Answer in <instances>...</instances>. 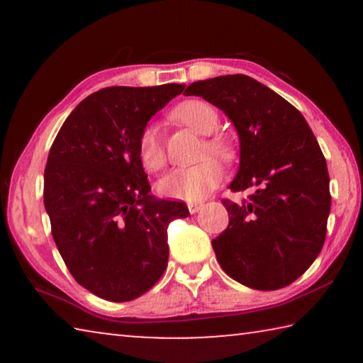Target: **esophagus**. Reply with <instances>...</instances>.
Returning a JSON list of instances; mask_svg holds the SVG:
<instances>
[{
	"instance_id": "esophagus-1",
	"label": "esophagus",
	"mask_w": 363,
	"mask_h": 363,
	"mask_svg": "<svg viewBox=\"0 0 363 363\" xmlns=\"http://www.w3.org/2000/svg\"><path fill=\"white\" fill-rule=\"evenodd\" d=\"M187 208H189L190 214H195V213H199L201 208H203V201H189Z\"/></svg>"
}]
</instances>
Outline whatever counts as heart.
<instances>
[{
    "mask_svg": "<svg viewBox=\"0 0 363 363\" xmlns=\"http://www.w3.org/2000/svg\"><path fill=\"white\" fill-rule=\"evenodd\" d=\"M173 116L182 125L199 134H210L218 128L219 113L210 102L189 99L181 102L173 110ZM138 157L147 171L157 173L167 164V155L157 126L145 125L138 136ZM214 155L224 163H232L237 158V147L224 134H211L201 145L199 163L187 168H177L158 181L157 190L162 196L176 200L199 201L219 186L223 181V167L208 155ZM207 158L205 159L204 157Z\"/></svg>",
    "mask_w": 363,
    "mask_h": 363,
    "instance_id": "heart-1",
    "label": "heart"
}]
</instances>
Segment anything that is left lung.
Wrapping results in <instances>:
<instances>
[{"instance_id": "1", "label": "left lung", "mask_w": 363, "mask_h": 363, "mask_svg": "<svg viewBox=\"0 0 363 363\" xmlns=\"http://www.w3.org/2000/svg\"><path fill=\"white\" fill-rule=\"evenodd\" d=\"M223 110L240 138L229 225L211 242L224 272L253 290H279L301 277L322 251L331 206L327 162L298 108L247 75L195 82L184 91Z\"/></svg>"}]
</instances>
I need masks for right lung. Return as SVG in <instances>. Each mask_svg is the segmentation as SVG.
<instances>
[{
  "mask_svg": "<svg viewBox=\"0 0 363 363\" xmlns=\"http://www.w3.org/2000/svg\"><path fill=\"white\" fill-rule=\"evenodd\" d=\"M186 84L112 86L86 97L64 121L45 168L52 238L72 277L96 296H143L168 266V224L182 201L157 200L138 157V136Z\"/></svg>",
  "mask_w": 363,
  "mask_h": 363,
  "instance_id": "add662e5",
  "label": "right lung"
}]
</instances>
